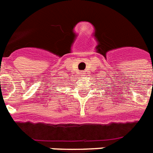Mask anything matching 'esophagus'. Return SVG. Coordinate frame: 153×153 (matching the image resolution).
Returning a JSON list of instances; mask_svg holds the SVG:
<instances>
[{
	"label": "esophagus",
	"mask_w": 153,
	"mask_h": 153,
	"mask_svg": "<svg viewBox=\"0 0 153 153\" xmlns=\"http://www.w3.org/2000/svg\"><path fill=\"white\" fill-rule=\"evenodd\" d=\"M80 76H85V71H81L80 72Z\"/></svg>",
	"instance_id": "34e87169"
}]
</instances>
